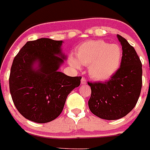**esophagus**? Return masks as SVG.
Returning a JSON list of instances; mask_svg holds the SVG:
<instances>
[{"instance_id": "esophagus-1", "label": "esophagus", "mask_w": 150, "mask_h": 150, "mask_svg": "<svg viewBox=\"0 0 150 150\" xmlns=\"http://www.w3.org/2000/svg\"><path fill=\"white\" fill-rule=\"evenodd\" d=\"M81 83L83 85H84V84H86V78H84V77H82V79H81Z\"/></svg>"}]
</instances>
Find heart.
<instances>
[{
  "label": "heart",
  "mask_w": 150,
  "mask_h": 150,
  "mask_svg": "<svg viewBox=\"0 0 150 150\" xmlns=\"http://www.w3.org/2000/svg\"><path fill=\"white\" fill-rule=\"evenodd\" d=\"M76 56L71 55L69 62L76 68L82 64L89 66L88 73L92 79L104 81L118 71L122 59V50L119 45L110 44L102 40H91L78 47Z\"/></svg>",
  "instance_id": "heart-1"
}]
</instances>
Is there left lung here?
I'll list each match as a JSON object with an SVG mask.
<instances>
[{
	"instance_id": "8db88e82",
	"label": "left lung",
	"mask_w": 150,
	"mask_h": 150,
	"mask_svg": "<svg viewBox=\"0 0 150 150\" xmlns=\"http://www.w3.org/2000/svg\"><path fill=\"white\" fill-rule=\"evenodd\" d=\"M122 49L120 67L104 83H89L88 107L100 119L116 120L126 116L138 100L142 87V64L132 46L117 34Z\"/></svg>"
}]
</instances>
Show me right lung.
<instances>
[{
    "label": "right lung",
    "mask_w": 150,
    "mask_h": 150,
    "mask_svg": "<svg viewBox=\"0 0 150 150\" xmlns=\"http://www.w3.org/2000/svg\"><path fill=\"white\" fill-rule=\"evenodd\" d=\"M62 44V40L50 38L28 41L13 59L10 94L16 109L27 120L46 123L56 119L67 95L80 85L81 76L58 71L65 59Z\"/></svg>",
    "instance_id": "add662e5"
}]
</instances>
